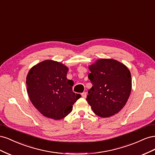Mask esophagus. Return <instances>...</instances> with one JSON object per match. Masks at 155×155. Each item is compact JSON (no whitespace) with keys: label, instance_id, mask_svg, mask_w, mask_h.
<instances>
[{"label":"esophagus","instance_id":"34e87169","mask_svg":"<svg viewBox=\"0 0 155 155\" xmlns=\"http://www.w3.org/2000/svg\"><path fill=\"white\" fill-rule=\"evenodd\" d=\"M81 96H82L83 97L86 98V97H87V93H86V92H83V93L81 94Z\"/></svg>","mask_w":155,"mask_h":155}]
</instances>
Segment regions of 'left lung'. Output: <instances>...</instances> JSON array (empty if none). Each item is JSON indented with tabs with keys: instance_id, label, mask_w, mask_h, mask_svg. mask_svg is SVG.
<instances>
[{
	"instance_id": "8db88e82",
	"label": "left lung",
	"mask_w": 155,
	"mask_h": 155,
	"mask_svg": "<svg viewBox=\"0 0 155 155\" xmlns=\"http://www.w3.org/2000/svg\"><path fill=\"white\" fill-rule=\"evenodd\" d=\"M92 84L87 100L93 112L101 118L118 113L125 105L132 88L131 75L125 65L112 59L97 60L88 67Z\"/></svg>"
}]
</instances>
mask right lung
Masks as SVG:
<instances>
[{
  "mask_svg": "<svg viewBox=\"0 0 155 155\" xmlns=\"http://www.w3.org/2000/svg\"><path fill=\"white\" fill-rule=\"evenodd\" d=\"M63 64L45 60L33 67L26 77L28 94L32 104L49 118L61 120L72 110L79 94L72 91L74 81L67 78Z\"/></svg>",
  "mask_w": 155,
  "mask_h": 155,
  "instance_id": "1",
  "label": "right lung"
}]
</instances>
